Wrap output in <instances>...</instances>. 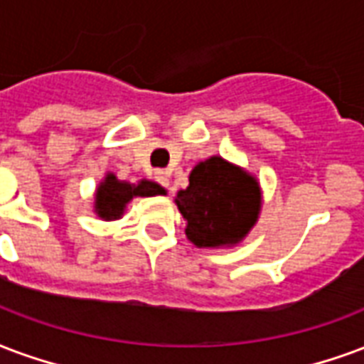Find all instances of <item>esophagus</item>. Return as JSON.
<instances>
[{
	"mask_svg": "<svg viewBox=\"0 0 364 364\" xmlns=\"http://www.w3.org/2000/svg\"><path fill=\"white\" fill-rule=\"evenodd\" d=\"M156 181L160 183L161 187H169V173H168V171H164V169H158V171H156Z\"/></svg>",
	"mask_w": 364,
	"mask_h": 364,
	"instance_id": "1",
	"label": "esophagus"
}]
</instances>
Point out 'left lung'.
Segmentation results:
<instances>
[{
    "label": "left lung",
    "mask_w": 364,
    "mask_h": 364,
    "mask_svg": "<svg viewBox=\"0 0 364 364\" xmlns=\"http://www.w3.org/2000/svg\"><path fill=\"white\" fill-rule=\"evenodd\" d=\"M175 203L196 247L233 245L257 222L260 189L255 177L212 156L191 171L189 187L177 193Z\"/></svg>",
    "instance_id": "obj_1"
}]
</instances>
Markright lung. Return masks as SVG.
Wrapping results in <instances>:
<instances>
[{
    "label": "right lung",
    "mask_w": 364,
    "mask_h": 364,
    "mask_svg": "<svg viewBox=\"0 0 364 364\" xmlns=\"http://www.w3.org/2000/svg\"><path fill=\"white\" fill-rule=\"evenodd\" d=\"M166 191L160 185L152 181H141L139 185H129V183L117 181L115 175H107L106 181L100 185L96 193V212L100 218L115 220L123 214L125 204L133 196H154L164 195Z\"/></svg>",
    "instance_id": "obj_1"
}]
</instances>
